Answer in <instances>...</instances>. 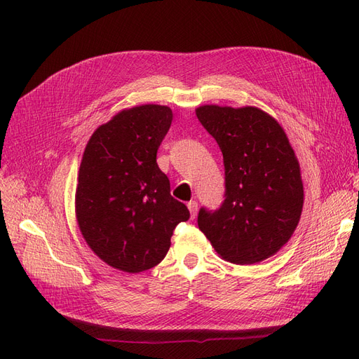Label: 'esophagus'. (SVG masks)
<instances>
[{"instance_id":"esophagus-1","label":"esophagus","mask_w":359,"mask_h":359,"mask_svg":"<svg viewBox=\"0 0 359 359\" xmlns=\"http://www.w3.org/2000/svg\"><path fill=\"white\" fill-rule=\"evenodd\" d=\"M187 208H189V211L191 214V219H194V215H196V212H198V202L196 201H190L187 203Z\"/></svg>"}]
</instances>
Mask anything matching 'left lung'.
<instances>
[{
	"instance_id": "8db88e82",
	"label": "left lung",
	"mask_w": 359,
	"mask_h": 359,
	"mask_svg": "<svg viewBox=\"0 0 359 359\" xmlns=\"http://www.w3.org/2000/svg\"><path fill=\"white\" fill-rule=\"evenodd\" d=\"M196 115L224 163V201L215 211L201 208L199 229L224 260L262 262L298 226L304 203L298 158L285 130L257 107L205 104Z\"/></svg>"
}]
</instances>
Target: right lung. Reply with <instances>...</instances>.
I'll list each match as a JSON object with an SVG mask.
<instances>
[{"mask_svg":"<svg viewBox=\"0 0 359 359\" xmlns=\"http://www.w3.org/2000/svg\"><path fill=\"white\" fill-rule=\"evenodd\" d=\"M168 106L142 104L116 114L86 144L76 189V219L86 244L126 273L158 265L177 224L190 212L170 196L157 149L169 132Z\"/></svg>","mask_w":359,"mask_h":359,"instance_id":"add662e5","label":"right lung"}]
</instances>
